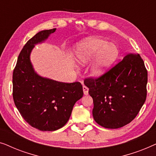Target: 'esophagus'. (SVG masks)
Listing matches in <instances>:
<instances>
[{"label":"esophagus","mask_w":156,"mask_h":156,"mask_svg":"<svg viewBox=\"0 0 156 156\" xmlns=\"http://www.w3.org/2000/svg\"><path fill=\"white\" fill-rule=\"evenodd\" d=\"M83 91H84V94L87 95L89 94V88L86 86H83Z\"/></svg>","instance_id":"34e87169"}]
</instances>
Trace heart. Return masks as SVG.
Masks as SVG:
<instances>
[{
  "instance_id": "obj_1",
  "label": "heart",
  "mask_w": 156,
  "mask_h": 156,
  "mask_svg": "<svg viewBox=\"0 0 156 156\" xmlns=\"http://www.w3.org/2000/svg\"><path fill=\"white\" fill-rule=\"evenodd\" d=\"M108 42L104 38L90 37L81 42L76 48L75 58L80 65H85L97 55L91 68V74L94 77L104 75L118 58V47Z\"/></svg>"
}]
</instances>
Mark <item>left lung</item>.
<instances>
[{
	"instance_id": "obj_1",
	"label": "left lung",
	"mask_w": 156,
	"mask_h": 156,
	"mask_svg": "<svg viewBox=\"0 0 156 156\" xmlns=\"http://www.w3.org/2000/svg\"><path fill=\"white\" fill-rule=\"evenodd\" d=\"M148 72L139 55L129 53L99 77H87L84 84L92 97L94 119L106 129L131 122L146 99Z\"/></svg>"
}]
</instances>
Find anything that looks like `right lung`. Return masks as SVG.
Returning <instances> with one entry per match:
<instances>
[{"instance_id":"right-lung-1","label":"right lung","mask_w":156,"mask_h":156,"mask_svg":"<svg viewBox=\"0 0 156 156\" xmlns=\"http://www.w3.org/2000/svg\"><path fill=\"white\" fill-rule=\"evenodd\" d=\"M56 28L40 31L20 51L12 74V97L17 108L31 126L53 131L64 126L76 101L83 97L80 82H59L36 74L30 60L35 44L44 41Z\"/></svg>"}]
</instances>
